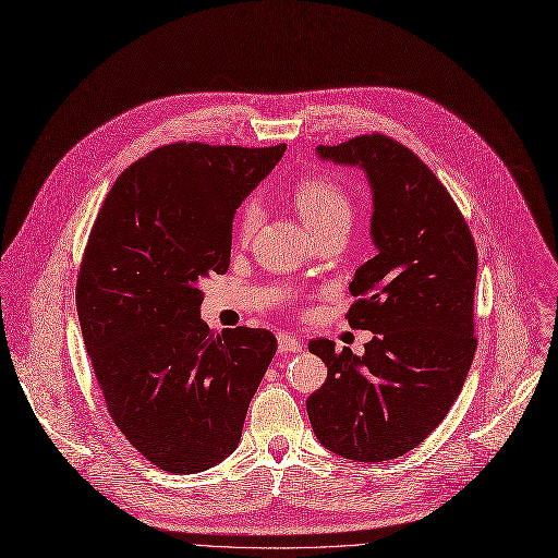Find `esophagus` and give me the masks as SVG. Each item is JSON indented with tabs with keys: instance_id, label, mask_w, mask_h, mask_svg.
<instances>
[{
	"instance_id": "esophagus-1",
	"label": "esophagus",
	"mask_w": 558,
	"mask_h": 558,
	"mask_svg": "<svg viewBox=\"0 0 558 558\" xmlns=\"http://www.w3.org/2000/svg\"><path fill=\"white\" fill-rule=\"evenodd\" d=\"M304 349V341L302 339H296V337H292V335H288V332H281L279 335V353L281 355H286V353H296V351H302Z\"/></svg>"
}]
</instances>
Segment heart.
<instances>
[{"label":"heart","instance_id":"heart-1","mask_svg":"<svg viewBox=\"0 0 558 558\" xmlns=\"http://www.w3.org/2000/svg\"><path fill=\"white\" fill-rule=\"evenodd\" d=\"M292 201L299 217L306 221L313 234L337 226H351L353 219V201L349 192L330 177H306L292 190ZM259 223V205L256 201H245L236 217V234L241 239L250 236Z\"/></svg>","mask_w":558,"mask_h":558}]
</instances>
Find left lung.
Returning a JSON list of instances; mask_svg holds the SVG:
<instances>
[{
    "label": "left lung",
    "mask_w": 558,
    "mask_h": 558,
    "mask_svg": "<svg viewBox=\"0 0 558 558\" xmlns=\"http://www.w3.org/2000/svg\"><path fill=\"white\" fill-rule=\"evenodd\" d=\"M357 165L371 183L377 254L357 268L347 319L371 330L364 355L313 339L328 377L306 400L317 440L332 453L381 462L415 449L445 420L474 362L478 252L447 187L409 147L364 134L317 147Z\"/></svg>",
    "instance_id": "left-lung-1"
}]
</instances>
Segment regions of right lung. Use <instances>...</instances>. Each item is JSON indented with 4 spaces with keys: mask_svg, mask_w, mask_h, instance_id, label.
<instances>
[{
    "mask_svg": "<svg viewBox=\"0 0 558 558\" xmlns=\"http://www.w3.org/2000/svg\"><path fill=\"white\" fill-rule=\"evenodd\" d=\"M283 151L158 147L118 177L84 247L75 304L107 411L169 474H196L236 449L275 357L270 330H209L198 281L228 272L234 211Z\"/></svg>",
    "mask_w": 558,
    "mask_h": 558,
    "instance_id": "add662e5",
    "label": "right lung"
}]
</instances>
